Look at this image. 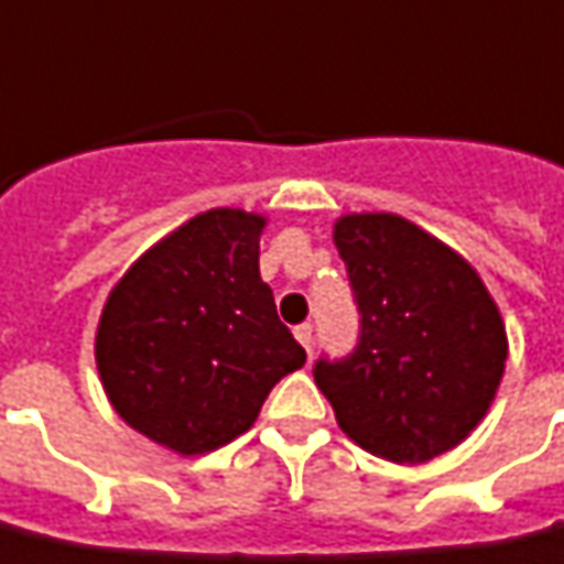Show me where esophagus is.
I'll list each match as a JSON object with an SVG mask.
<instances>
[{"label":"esophagus","mask_w":564,"mask_h":564,"mask_svg":"<svg viewBox=\"0 0 564 564\" xmlns=\"http://www.w3.org/2000/svg\"><path fill=\"white\" fill-rule=\"evenodd\" d=\"M293 336H295V341L302 345V348L311 350V338H314V326H311V323H299V326H295V329H293Z\"/></svg>","instance_id":"1"}]
</instances>
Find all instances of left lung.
I'll use <instances>...</instances> for the list:
<instances>
[{
    "label": "left lung",
    "instance_id": "left-lung-1",
    "mask_svg": "<svg viewBox=\"0 0 564 564\" xmlns=\"http://www.w3.org/2000/svg\"><path fill=\"white\" fill-rule=\"evenodd\" d=\"M333 241L360 341L345 360H317L314 381L357 446L424 464L486 419L507 360L501 311L464 256L403 216H341Z\"/></svg>",
    "mask_w": 564,
    "mask_h": 564
}]
</instances>
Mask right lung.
I'll return each mask as SVG.
<instances>
[{"instance_id":"1","label":"right lung","mask_w":564,"mask_h":564,"mask_svg":"<svg viewBox=\"0 0 564 564\" xmlns=\"http://www.w3.org/2000/svg\"><path fill=\"white\" fill-rule=\"evenodd\" d=\"M265 216L216 207L149 247L106 299L94 357L109 403L176 455L253 427L271 388L305 366L259 278Z\"/></svg>"}]
</instances>
